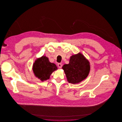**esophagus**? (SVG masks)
<instances>
[{
  "label": "esophagus",
  "mask_w": 122,
  "mask_h": 122,
  "mask_svg": "<svg viewBox=\"0 0 122 122\" xmlns=\"http://www.w3.org/2000/svg\"><path fill=\"white\" fill-rule=\"evenodd\" d=\"M58 67L59 68H61L62 66V64H60V63H59V64H58Z\"/></svg>",
  "instance_id": "esophagus-1"
}]
</instances>
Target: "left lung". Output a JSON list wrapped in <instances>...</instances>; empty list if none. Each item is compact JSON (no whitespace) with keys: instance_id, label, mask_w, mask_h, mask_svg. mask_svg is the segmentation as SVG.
<instances>
[{"instance_id":"8db88e82","label":"left lung","mask_w":122,"mask_h":122,"mask_svg":"<svg viewBox=\"0 0 122 122\" xmlns=\"http://www.w3.org/2000/svg\"><path fill=\"white\" fill-rule=\"evenodd\" d=\"M68 81L71 84H78L85 80L90 71V63L81 52L70 57L69 64L62 67Z\"/></svg>"}]
</instances>
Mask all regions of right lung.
I'll return each instance as SVG.
<instances>
[{
	"instance_id": "1",
	"label": "right lung",
	"mask_w": 122,
	"mask_h": 122,
	"mask_svg": "<svg viewBox=\"0 0 122 122\" xmlns=\"http://www.w3.org/2000/svg\"><path fill=\"white\" fill-rule=\"evenodd\" d=\"M58 69L55 64L51 63L48 58L43 55L37 58L32 66V70L35 76L41 81L48 80L52 72Z\"/></svg>"
}]
</instances>
